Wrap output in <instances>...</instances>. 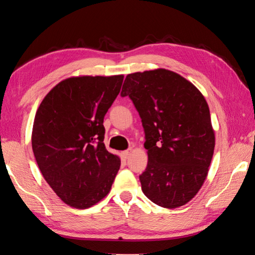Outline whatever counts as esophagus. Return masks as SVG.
Returning <instances> with one entry per match:
<instances>
[{"label":"esophagus","instance_id":"1","mask_svg":"<svg viewBox=\"0 0 255 255\" xmlns=\"http://www.w3.org/2000/svg\"><path fill=\"white\" fill-rule=\"evenodd\" d=\"M130 153H131V148H129V149H127V150H124V152H123L124 157L127 158V157L129 156V155H130Z\"/></svg>","mask_w":255,"mask_h":255}]
</instances>
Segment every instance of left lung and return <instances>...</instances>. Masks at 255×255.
<instances>
[{
    "label": "left lung",
    "mask_w": 255,
    "mask_h": 255,
    "mask_svg": "<svg viewBox=\"0 0 255 255\" xmlns=\"http://www.w3.org/2000/svg\"><path fill=\"white\" fill-rule=\"evenodd\" d=\"M128 96L145 130L148 162L139 175L144 195L163 208L187 204L201 189L214 155L215 131L205 97L165 68L128 74Z\"/></svg>",
    "instance_id": "obj_1"
}]
</instances>
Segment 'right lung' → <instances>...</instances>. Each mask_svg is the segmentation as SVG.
Masks as SVG:
<instances>
[{"instance_id": "add662e5", "label": "right lung", "mask_w": 255, "mask_h": 255, "mask_svg": "<svg viewBox=\"0 0 255 255\" xmlns=\"http://www.w3.org/2000/svg\"><path fill=\"white\" fill-rule=\"evenodd\" d=\"M124 75L72 76L42 99L32 127L38 167L60 200L86 209L110 192L120 157L108 152L103 118Z\"/></svg>"}]
</instances>
